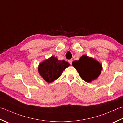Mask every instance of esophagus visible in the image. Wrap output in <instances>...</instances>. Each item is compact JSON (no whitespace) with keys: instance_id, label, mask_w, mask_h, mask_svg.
I'll use <instances>...</instances> for the list:
<instances>
[{"instance_id":"1","label":"esophagus","mask_w":123,"mask_h":123,"mask_svg":"<svg viewBox=\"0 0 123 123\" xmlns=\"http://www.w3.org/2000/svg\"><path fill=\"white\" fill-rule=\"evenodd\" d=\"M72 62H73V60H72V59H69L68 61V62H69V63L70 64H72Z\"/></svg>"}]
</instances>
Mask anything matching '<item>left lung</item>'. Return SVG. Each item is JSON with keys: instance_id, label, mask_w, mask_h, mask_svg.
Instances as JSON below:
<instances>
[{"instance_id": "obj_1", "label": "left lung", "mask_w": 123, "mask_h": 123, "mask_svg": "<svg viewBox=\"0 0 123 123\" xmlns=\"http://www.w3.org/2000/svg\"><path fill=\"white\" fill-rule=\"evenodd\" d=\"M72 65L78 72L80 76L87 83L98 78L101 72L102 65L86 55L82 56L79 61L73 62Z\"/></svg>"}]
</instances>
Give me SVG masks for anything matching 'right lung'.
<instances>
[{"label":"right lung","instance_id":"right-lung-1","mask_svg":"<svg viewBox=\"0 0 123 123\" xmlns=\"http://www.w3.org/2000/svg\"><path fill=\"white\" fill-rule=\"evenodd\" d=\"M69 66L64 60L59 61L54 56L42 62L39 65L38 71L40 75L48 83H51L61 76L64 70Z\"/></svg>","mask_w":123,"mask_h":123}]
</instances>
